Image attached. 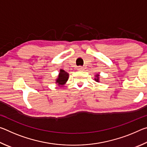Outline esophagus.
I'll list each match as a JSON object with an SVG mask.
<instances>
[{
    "label": "esophagus",
    "mask_w": 147,
    "mask_h": 147,
    "mask_svg": "<svg viewBox=\"0 0 147 147\" xmlns=\"http://www.w3.org/2000/svg\"><path fill=\"white\" fill-rule=\"evenodd\" d=\"M82 69H83V67H81V66H79L78 67V70H79V71L82 70Z\"/></svg>",
    "instance_id": "1"
}]
</instances>
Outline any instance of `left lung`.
<instances>
[{"instance_id": "left-lung-1", "label": "left lung", "mask_w": 147, "mask_h": 147, "mask_svg": "<svg viewBox=\"0 0 147 147\" xmlns=\"http://www.w3.org/2000/svg\"><path fill=\"white\" fill-rule=\"evenodd\" d=\"M96 76V78H95V79H94V80H95L96 81V82H98V79H99V75H98V74H97V76Z\"/></svg>"}]
</instances>
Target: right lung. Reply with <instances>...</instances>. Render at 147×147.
I'll return each mask as SVG.
<instances>
[{"instance_id": "add662e5", "label": "right lung", "mask_w": 147, "mask_h": 147, "mask_svg": "<svg viewBox=\"0 0 147 147\" xmlns=\"http://www.w3.org/2000/svg\"><path fill=\"white\" fill-rule=\"evenodd\" d=\"M69 78V74L64 70H60V73H59V76L58 79L56 80V83L58 84V86H63L66 83Z\"/></svg>"}]
</instances>
